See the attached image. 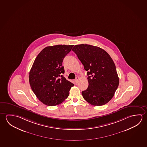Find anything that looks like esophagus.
<instances>
[{
	"instance_id": "34e87169",
	"label": "esophagus",
	"mask_w": 147,
	"mask_h": 147,
	"mask_svg": "<svg viewBox=\"0 0 147 147\" xmlns=\"http://www.w3.org/2000/svg\"><path fill=\"white\" fill-rule=\"evenodd\" d=\"M80 80V77H76V78H75V83H76V84H77V83L78 82V80Z\"/></svg>"
}]
</instances>
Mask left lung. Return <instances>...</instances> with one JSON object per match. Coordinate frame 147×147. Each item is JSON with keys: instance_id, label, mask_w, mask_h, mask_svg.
<instances>
[{"instance_id": "obj_1", "label": "left lung", "mask_w": 147, "mask_h": 147, "mask_svg": "<svg viewBox=\"0 0 147 147\" xmlns=\"http://www.w3.org/2000/svg\"><path fill=\"white\" fill-rule=\"evenodd\" d=\"M72 51L87 71L89 86L82 91L84 98L93 106H102L112 98L119 84L115 65L102 49L89 45H75Z\"/></svg>"}]
</instances>
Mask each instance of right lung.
Wrapping results in <instances>:
<instances>
[{"mask_svg": "<svg viewBox=\"0 0 147 147\" xmlns=\"http://www.w3.org/2000/svg\"><path fill=\"white\" fill-rule=\"evenodd\" d=\"M73 45H56L43 49L34 60L29 73V82L39 100L49 106L65 100L74 84L66 80L63 63Z\"/></svg>", "mask_w": 147, "mask_h": 147, "instance_id": "right-lung-1", "label": "right lung"}]
</instances>
